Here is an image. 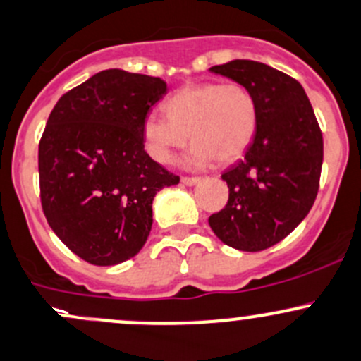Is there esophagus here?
<instances>
[{
    "mask_svg": "<svg viewBox=\"0 0 361 361\" xmlns=\"http://www.w3.org/2000/svg\"><path fill=\"white\" fill-rule=\"evenodd\" d=\"M180 180H182V184H185V185H195L200 182L198 177H182Z\"/></svg>",
    "mask_w": 361,
    "mask_h": 361,
    "instance_id": "34e87169",
    "label": "esophagus"
}]
</instances>
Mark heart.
I'll return each mask as SVG.
<instances>
[{
    "instance_id": "1",
    "label": "heart",
    "mask_w": 361,
    "mask_h": 361,
    "mask_svg": "<svg viewBox=\"0 0 361 361\" xmlns=\"http://www.w3.org/2000/svg\"><path fill=\"white\" fill-rule=\"evenodd\" d=\"M166 117L149 114L142 137L149 154L159 163H172L189 140V169H203L212 159L233 163L249 149L258 130V102L242 84L185 85L165 103Z\"/></svg>"
}]
</instances>
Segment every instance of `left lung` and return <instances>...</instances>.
<instances>
[{
    "mask_svg": "<svg viewBox=\"0 0 361 361\" xmlns=\"http://www.w3.org/2000/svg\"><path fill=\"white\" fill-rule=\"evenodd\" d=\"M245 85L258 102L255 140L223 173L230 196L209 217L221 242L238 251L269 249L291 233L314 205L323 165V135L300 82L249 59L210 68Z\"/></svg>",
    "mask_w": 361,
    "mask_h": 361,
    "instance_id": "left-lung-1",
    "label": "left lung"
}]
</instances>
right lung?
Masks as SVG:
<instances>
[{
	"instance_id": "1",
	"label": "right lung",
	"mask_w": 361,
	"mask_h": 361,
	"mask_svg": "<svg viewBox=\"0 0 361 361\" xmlns=\"http://www.w3.org/2000/svg\"><path fill=\"white\" fill-rule=\"evenodd\" d=\"M166 94L159 77L103 70L59 98L38 147L40 198L64 245L98 267L133 258L156 192L179 177L144 149L142 123Z\"/></svg>"
}]
</instances>
